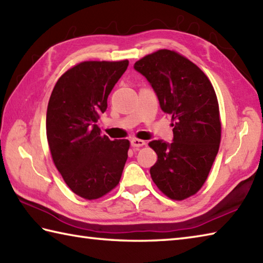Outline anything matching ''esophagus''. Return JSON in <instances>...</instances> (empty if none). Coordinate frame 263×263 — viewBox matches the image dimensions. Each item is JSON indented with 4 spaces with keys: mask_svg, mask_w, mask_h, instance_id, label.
Returning <instances> with one entry per match:
<instances>
[{
    "mask_svg": "<svg viewBox=\"0 0 263 263\" xmlns=\"http://www.w3.org/2000/svg\"><path fill=\"white\" fill-rule=\"evenodd\" d=\"M130 144H132V146H133V147L137 148V147L144 146V145L146 144V143H145V141H143V140H138V138H134V140H132Z\"/></svg>",
    "mask_w": 263,
    "mask_h": 263,
    "instance_id": "1",
    "label": "esophagus"
}]
</instances>
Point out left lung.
Masks as SVG:
<instances>
[{
    "mask_svg": "<svg viewBox=\"0 0 263 263\" xmlns=\"http://www.w3.org/2000/svg\"><path fill=\"white\" fill-rule=\"evenodd\" d=\"M172 116L171 144L152 141L158 156L151 167L152 181L173 200H184L201 189L219 152L221 118L210 79L196 64L174 50L161 49L135 63Z\"/></svg>",
    "mask_w": 263,
    "mask_h": 263,
    "instance_id": "left-lung-1",
    "label": "left lung"
}]
</instances>
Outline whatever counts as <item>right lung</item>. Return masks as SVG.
<instances>
[{
	"mask_svg": "<svg viewBox=\"0 0 263 263\" xmlns=\"http://www.w3.org/2000/svg\"><path fill=\"white\" fill-rule=\"evenodd\" d=\"M128 61L81 62L53 87L47 110V138L54 166L67 186L87 200L119 184L128 158V140L111 141L96 125Z\"/></svg>",
	"mask_w": 263,
	"mask_h": 263,
	"instance_id": "obj_1",
	"label": "right lung"
}]
</instances>
